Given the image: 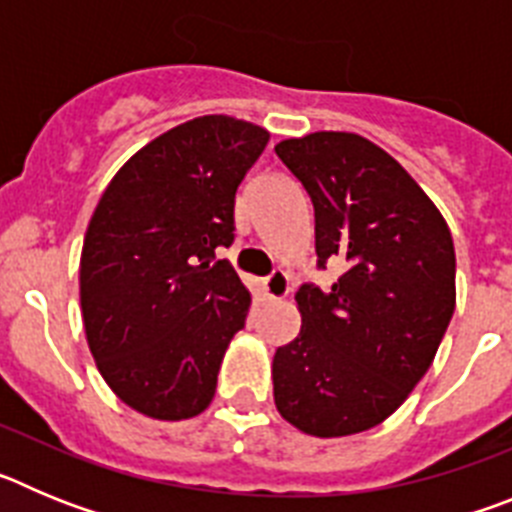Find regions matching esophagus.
I'll list each match as a JSON object with an SVG mask.
<instances>
[{
    "label": "esophagus",
    "instance_id": "esophagus-1",
    "mask_svg": "<svg viewBox=\"0 0 512 512\" xmlns=\"http://www.w3.org/2000/svg\"><path fill=\"white\" fill-rule=\"evenodd\" d=\"M261 289H264L266 300H284L289 295V277L282 269H277L261 282Z\"/></svg>",
    "mask_w": 512,
    "mask_h": 512
}]
</instances>
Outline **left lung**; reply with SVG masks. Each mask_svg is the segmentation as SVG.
<instances>
[{
  "mask_svg": "<svg viewBox=\"0 0 512 512\" xmlns=\"http://www.w3.org/2000/svg\"><path fill=\"white\" fill-rule=\"evenodd\" d=\"M315 207L318 266L302 284V328L277 348L274 402L307 436L369 431L408 400L433 364L456 305L451 230L413 176L372 140L320 130L274 146Z\"/></svg>",
  "mask_w": 512,
  "mask_h": 512,
  "instance_id": "obj_1",
  "label": "left lung"
}]
</instances>
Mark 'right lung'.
<instances>
[{"instance_id":"right-lung-1","label":"right lung","mask_w":512,"mask_h":512,"mask_svg":"<svg viewBox=\"0 0 512 512\" xmlns=\"http://www.w3.org/2000/svg\"><path fill=\"white\" fill-rule=\"evenodd\" d=\"M269 130L228 115L182 122L122 164L89 220L81 318L99 374L135 413L207 410L251 295L217 248Z\"/></svg>"}]
</instances>
